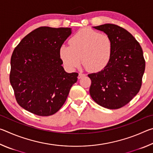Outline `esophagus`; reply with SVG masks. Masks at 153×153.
Returning a JSON list of instances; mask_svg holds the SVG:
<instances>
[{
	"label": "esophagus",
	"instance_id": "esophagus-1",
	"mask_svg": "<svg viewBox=\"0 0 153 153\" xmlns=\"http://www.w3.org/2000/svg\"><path fill=\"white\" fill-rule=\"evenodd\" d=\"M86 76V75H85L84 74L79 73V75H78V77H78V79H80V78H82V77H84V76Z\"/></svg>",
	"mask_w": 153,
	"mask_h": 153
}]
</instances>
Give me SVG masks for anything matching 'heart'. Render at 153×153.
Here are the masks:
<instances>
[{"label": "heart", "mask_w": 153, "mask_h": 153, "mask_svg": "<svg viewBox=\"0 0 153 153\" xmlns=\"http://www.w3.org/2000/svg\"><path fill=\"white\" fill-rule=\"evenodd\" d=\"M69 43V46L63 45L59 49L61 61L69 70L79 67L82 60L88 71H99L107 66L112 55L111 38L97 31L82 29L72 36Z\"/></svg>", "instance_id": "obj_1"}]
</instances>
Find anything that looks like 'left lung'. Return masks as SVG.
<instances>
[{
  "mask_svg": "<svg viewBox=\"0 0 153 153\" xmlns=\"http://www.w3.org/2000/svg\"><path fill=\"white\" fill-rule=\"evenodd\" d=\"M94 28L109 36L113 51L102 70L88 75L91 79L90 94L101 107L117 109L130 102L140 90L145 70L143 51L135 38L123 27L106 24Z\"/></svg>",
  "mask_w": 153,
  "mask_h": 153,
  "instance_id": "1",
  "label": "left lung"
}]
</instances>
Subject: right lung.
Segmentation results:
<instances>
[{"mask_svg": "<svg viewBox=\"0 0 153 153\" xmlns=\"http://www.w3.org/2000/svg\"><path fill=\"white\" fill-rule=\"evenodd\" d=\"M69 27H40L21 40L11 59L10 83L18 104L39 116H50L65 102L78 74L65 71L59 49Z\"/></svg>", "mask_w": 153, "mask_h": 153, "instance_id": "add662e5", "label": "right lung"}]
</instances>
